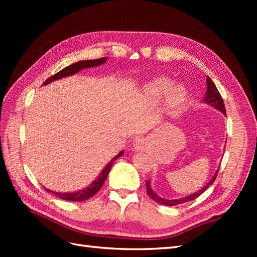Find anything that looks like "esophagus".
I'll use <instances>...</instances> for the list:
<instances>
[{
	"mask_svg": "<svg viewBox=\"0 0 257 257\" xmlns=\"http://www.w3.org/2000/svg\"><path fill=\"white\" fill-rule=\"evenodd\" d=\"M147 146V140L143 137H139L135 140L134 143V149L136 151H143L145 149V147Z\"/></svg>",
	"mask_w": 257,
	"mask_h": 257,
	"instance_id": "esophagus-1",
	"label": "esophagus"
}]
</instances>
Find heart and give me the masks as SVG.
Segmentation results:
<instances>
[{"instance_id": "1", "label": "heart", "mask_w": 257, "mask_h": 257, "mask_svg": "<svg viewBox=\"0 0 257 257\" xmlns=\"http://www.w3.org/2000/svg\"><path fill=\"white\" fill-rule=\"evenodd\" d=\"M172 81L167 77H158L151 80L145 87V94L152 99H161L166 96V107L168 111L174 112L182 106L187 97V90L182 85H177L171 89Z\"/></svg>"}]
</instances>
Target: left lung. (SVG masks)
I'll list each match as a JSON object with an SVG mask.
<instances>
[{
    "mask_svg": "<svg viewBox=\"0 0 257 257\" xmlns=\"http://www.w3.org/2000/svg\"><path fill=\"white\" fill-rule=\"evenodd\" d=\"M206 88H207V89H206V91H205V95H204V98H203V100H202V102H205L206 105L214 107L215 109H217V110L221 111L223 114H224V116H226L224 101H223L222 96L220 95V92H219V90H217L216 86H215L214 83H213V81L211 80L210 77H206ZM217 172H219V170H216V172L214 173V176L212 177V179L210 180V181L207 182L201 190H199L198 192L192 193V194H190V195H188V196H184V198H181V199L169 200V199H163V198H161V196H159L157 193H155V191L152 190L150 180H147V181H146L147 192H148L150 198H151L152 200H154V201H156L157 203L162 204V205H167V206L178 205V204L184 203V202L192 201V200L198 198V196H200L202 193L204 192V191H205L207 188L210 187V185H211L213 182H214V180H215V178H216V176H217Z\"/></svg>",
    "mask_w": 257,
    "mask_h": 257,
    "instance_id": "left-lung-1",
    "label": "left lung"
}]
</instances>
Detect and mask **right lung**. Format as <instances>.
<instances>
[{
    "instance_id": "1",
    "label": "right lung",
    "mask_w": 257,
    "mask_h": 257,
    "mask_svg": "<svg viewBox=\"0 0 257 257\" xmlns=\"http://www.w3.org/2000/svg\"><path fill=\"white\" fill-rule=\"evenodd\" d=\"M107 62V57H101V58H97V59H90V61H79V62H76L72 65H69V66L65 67L64 69H62L61 72H58L57 74L53 75L52 77H50L48 79L45 80V83L43 85H48L51 84L52 81H55L58 80L61 78L64 77H68V76H72L77 74L80 70H83L85 68H90V67H96V66H99V65H102L103 63ZM123 155V150L120 151L119 154L113 157L112 159L109 161L108 165L102 169V171L99 173V176L97 177V179H95L94 181H92L88 187H86L83 190H79V191H75V192H55V191H52V190H48L45 188V190L47 192L55 194L57 198L62 199V200H66V201H74V202H78V201H85V200H88L91 196H94L98 191L100 190V188L102 187V184L105 183L106 179L108 177V173L110 171V169L113 165V161L117 160L119 157H121Z\"/></svg>"
}]
</instances>
